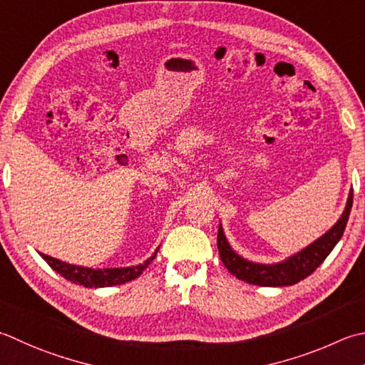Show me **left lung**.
Instances as JSON below:
<instances>
[{"instance_id":"8db88e82","label":"left lung","mask_w":365,"mask_h":365,"mask_svg":"<svg viewBox=\"0 0 365 365\" xmlns=\"http://www.w3.org/2000/svg\"><path fill=\"white\" fill-rule=\"evenodd\" d=\"M353 207V190L349 191L346 207L341 217L339 218L329 231L321 235L313 244L301 252L289 256L288 259L277 264H258L242 258L234 252L223 232L221 225L218 226V252L220 258L223 261L225 267L230 270L242 282L250 284H258V287H291L304 278L315 272L317 267L323 262L329 253L337 245V242L344 235V231L348 223L349 212Z\"/></svg>"}]
</instances>
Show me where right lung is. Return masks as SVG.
<instances>
[{
    "instance_id": "add662e5",
    "label": "right lung",
    "mask_w": 365,
    "mask_h": 365,
    "mask_svg": "<svg viewBox=\"0 0 365 365\" xmlns=\"http://www.w3.org/2000/svg\"><path fill=\"white\" fill-rule=\"evenodd\" d=\"M160 247L156 248V252L150 256V258L138 264V266L131 267H115V269H91V267H82L74 266V264L63 262L52 256L42 255V258L52 267L56 274L66 278V280L73 282L76 284H82L85 288H106V287H115V284H123L126 282H131L134 278H138L144 270L148 267V264L156 258Z\"/></svg>"
}]
</instances>
